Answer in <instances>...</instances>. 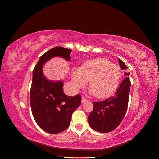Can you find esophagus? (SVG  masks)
Segmentation results:
<instances>
[{"label":"esophagus","mask_w":159,"mask_h":159,"mask_svg":"<svg viewBox=\"0 0 159 159\" xmlns=\"http://www.w3.org/2000/svg\"><path fill=\"white\" fill-rule=\"evenodd\" d=\"M89 100L88 99H86V98H84V96L82 97V103H84L86 102H89Z\"/></svg>","instance_id":"1"}]
</instances>
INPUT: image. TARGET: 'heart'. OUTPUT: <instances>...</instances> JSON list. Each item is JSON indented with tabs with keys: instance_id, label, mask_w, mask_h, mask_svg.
<instances>
[{
	"instance_id": "b5f03b06",
	"label": "heart",
	"mask_w": 159,
	"mask_h": 159,
	"mask_svg": "<svg viewBox=\"0 0 159 159\" xmlns=\"http://www.w3.org/2000/svg\"><path fill=\"white\" fill-rule=\"evenodd\" d=\"M122 77V70L117 65L104 59L91 60L84 63L80 73L75 71L73 79L76 85L80 87L90 81L93 94L98 98H104L113 94L118 87Z\"/></svg>"
}]
</instances>
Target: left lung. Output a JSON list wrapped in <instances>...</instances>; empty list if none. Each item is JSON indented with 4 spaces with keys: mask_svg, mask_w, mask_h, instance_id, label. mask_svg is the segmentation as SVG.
Listing matches in <instances>:
<instances>
[{
    "mask_svg": "<svg viewBox=\"0 0 159 159\" xmlns=\"http://www.w3.org/2000/svg\"><path fill=\"white\" fill-rule=\"evenodd\" d=\"M121 69L127 66L119 59ZM125 77L117 89L115 94L103 101L93 102V110L89 114L90 126L95 131L108 133L114 130L124 119L129 102L131 81L129 73H125Z\"/></svg>",
    "mask_w": 159,
    "mask_h": 159,
    "instance_id": "1",
    "label": "left lung"
}]
</instances>
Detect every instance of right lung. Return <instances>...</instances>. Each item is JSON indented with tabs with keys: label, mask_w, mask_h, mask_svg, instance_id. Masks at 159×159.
<instances>
[{
	"label": "right lung",
	"mask_w": 159,
	"mask_h": 159,
	"mask_svg": "<svg viewBox=\"0 0 159 159\" xmlns=\"http://www.w3.org/2000/svg\"><path fill=\"white\" fill-rule=\"evenodd\" d=\"M71 49L55 47L40 57L33 70L30 89V105L38 125L51 134H59L70 125L73 111L81 104V96H66L63 93V82H53L43 75L42 66L55 56L70 59Z\"/></svg>",
	"instance_id": "1"
}]
</instances>
